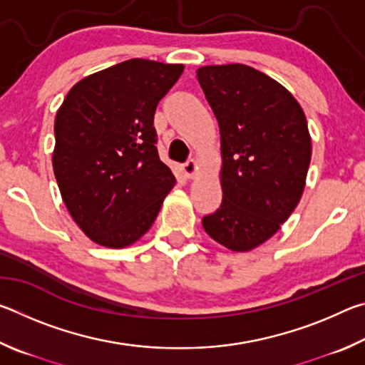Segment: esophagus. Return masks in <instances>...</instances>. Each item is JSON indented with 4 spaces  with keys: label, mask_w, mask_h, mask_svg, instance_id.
<instances>
[{
    "label": "esophagus",
    "mask_w": 365,
    "mask_h": 365,
    "mask_svg": "<svg viewBox=\"0 0 365 365\" xmlns=\"http://www.w3.org/2000/svg\"><path fill=\"white\" fill-rule=\"evenodd\" d=\"M182 170H183L185 177H187V178H193V177L197 174V160L188 159L187 163H185V164L182 165Z\"/></svg>",
    "instance_id": "esophagus-1"
}]
</instances>
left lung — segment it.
<instances>
[{
	"mask_svg": "<svg viewBox=\"0 0 365 365\" xmlns=\"http://www.w3.org/2000/svg\"><path fill=\"white\" fill-rule=\"evenodd\" d=\"M196 76L219 122L224 193L202 227L225 248L250 251L301 200L312 151L306 115L285 86L250 66H206Z\"/></svg>",
	"mask_w": 365,
	"mask_h": 365,
	"instance_id": "1",
	"label": "left lung"
}]
</instances>
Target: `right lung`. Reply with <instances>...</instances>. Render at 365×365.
<instances>
[{
	"label": "right lung",
	"mask_w": 365,
	"mask_h": 365,
	"mask_svg": "<svg viewBox=\"0 0 365 365\" xmlns=\"http://www.w3.org/2000/svg\"><path fill=\"white\" fill-rule=\"evenodd\" d=\"M182 72V64L123 61L80 80L58 110L54 177L72 219L98 245L137 242L174 188L154 113Z\"/></svg>",
	"instance_id": "add662e5"
}]
</instances>
